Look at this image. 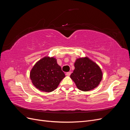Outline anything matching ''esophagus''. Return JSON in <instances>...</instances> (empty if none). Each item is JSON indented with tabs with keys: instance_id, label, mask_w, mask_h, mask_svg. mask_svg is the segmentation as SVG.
Listing matches in <instances>:
<instances>
[{
	"instance_id": "1",
	"label": "esophagus",
	"mask_w": 130,
	"mask_h": 130,
	"mask_svg": "<svg viewBox=\"0 0 130 130\" xmlns=\"http://www.w3.org/2000/svg\"><path fill=\"white\" fill-rule=\"evenodd\" d=\"M70 74H71V72H67V73H66V75L68 76H69L70 75Z\"/></svg>"
}]
</instances>
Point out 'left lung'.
<instances>
[{
	"label": "left lung",
	"mask_w": 130,
	"mask_h": 130,
	"mask_svg": "<svg viewBox=\"0 0 130 130\" xmlns=\"http://www.w3.org/2000/svg\"><path fill=\"white\" fill-rule=\"evenodd\" d=\"M74 67L70 77L78 89L87 92L99 86L103 78V72L96 63L85 56L76 58Z\"/></svg>",
	"instance_id": "left-lung-1"
}]
</instances>
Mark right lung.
<instances>
[{
    "label": "right lung",
    "mask_w": 130,
    "mask_h": 130,
    "mask_svg": "<svg viewBox=\"0 0 130 130\" xmlns=\"http://www.w3.org/2000/svg\"><path fill=\"white\" fill-rule=\"evenodd\" d=\"M64 77L65 74L57 64L56 59L48 56L38 61L30 72L34 86L44 92L54 91Z\"/></svg>",
    "instance_id": "obj_1"
}]
</instances>
